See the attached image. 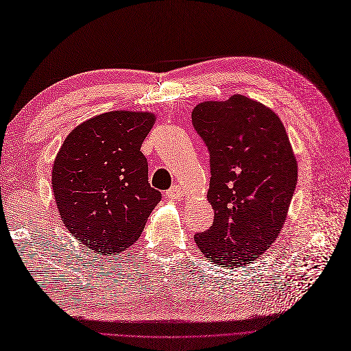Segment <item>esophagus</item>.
Returning <instances> with one entry per match:
<instances>
[{"instance_id": "1", "label": "esophagus", "mask_w": 351, "mask_h": 351, "mask_svg": "<svg viewBox=\"0 0 351 351\" xmlns=\"http://www.w3.org/2000/svg\"><path fill=\"white\" fill-rule=\"evenodd\" d=\"M167 195H168V197H171V199H181L184 196V190L181 189L180 186H173L170 190L167 191Z\"/></svg>"}]
</instances>
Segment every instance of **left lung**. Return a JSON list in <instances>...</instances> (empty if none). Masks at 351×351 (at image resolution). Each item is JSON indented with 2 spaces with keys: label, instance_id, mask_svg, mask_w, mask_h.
Wrapping results in <instances>:
<instances>
[{
  "label": "left lung",
  "instance_id": "8db88e82",
  "mask_svg": "<svg viewBox=\"0 0 351 351\" xmlns=\"http://www.w3.org/2000/svg\"><path fill=\"white\" fill-rule=\"evenodd\" d=\"M191 122L210 155L208 200L215 219L195 235L199 250L221 267H244L279 237L298 181V161L280 117L234 94L203 101Z\"/></svg>",
  "mask_w": 351,
  "mask_h": 351
}]
</instances>
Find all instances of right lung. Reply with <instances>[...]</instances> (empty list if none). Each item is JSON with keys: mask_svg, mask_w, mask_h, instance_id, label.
<instances>
[{"mask_svg": "<svg viewBox=\"0 0 351 351\" xmlns=\"http://www.w3.org/2000/svg\"><path fill=\"white\" fill-rule=\"evenodd\" d=\"M149 112L94 116L65 138L52 167L56 206L68 231L95 254L136 243L161 193L148 183L141 147L155 123Z\"/></svg>", "mask_w": 351, "mask_h": 351, "instance_id": "1", "label": "right lung"}]
</instances>
